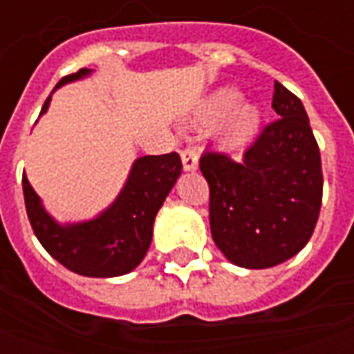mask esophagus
Masks as SVG:
<instances>
[{
	"label": "esophagus",
	"instance_id": "34e87169",
	"mask_svg": "<svg viewBox=\"0 0 354 354\" xmlns=\"http://www.w3.org/2000/svg\"><path fill=\"white\" fill-rule=\"evenodd\" d=\"M182 162H184L185 170H197L199 167V155L193 147H184L182 149Z\"/></svg>",
	"mask_w": 354,
	"mask_h": 354
}]
</instances>
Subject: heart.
I'll return each instance as SVG.
<instances>
[{
  "mask_svg": "<svg viewBox=\"0 0 354 354\" xmlns=\"http://www.w3.org/2000/svg\"><path fill=\"white\" fill-rule=\"evenodd\" d=\"M241 94L233 88L214 93L201 109L199 119L205 124L222 121V136L225 142L241 144L250 140L260 129V111L252 104H239Z\"/></svg>",
  "mask_w": 354,
  "mask_h": 354,
  "instance_id": "heart-1",
  "label": "heart"
}]
</instances>
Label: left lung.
<instances>
[{
	"label": "left lung",
	"instance_id": "obj_1",
	"mask_svg": "<svg viewBox=\"0 0 354 354\" xmlns=\"http://www.w3.org/2000/svg\"><path fill=\"white\" fill-rule=\"evenodd\" d=\"M273 109L241 161L205 151L199 167L210 189V233L239 267L290 260L311 239L322 205L319 144L301 100L274 81Z\"/></svg>",
	"mask_w": 354,
	"mask_h": 354
}]
</instances>
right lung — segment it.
<instances>
[{
  "label": "right lung",
  "mask_w": 354,
  "mask_h": 354,
  "mask_svg": "<svg viewBox=\"0 0 354 354\" xmlns=\"http://www.w3.org/2000/svg\"><path fill=\"white\" fill-rule=\"evenodd\" d=\"M87 73L85 68L70 73L55 88ZM49 100L50 96L43 104L41 113L49 108ZM180 172L182 161L176 151L140 157L132 165L123 192L104 214L66 227L45 212L26 174H22L28 220L43 248L70 271L85 277H119L144 260L151 243L155 216Z\"/></svg>",
  "instance_id": "right-lung-1"
}]
</instances>
